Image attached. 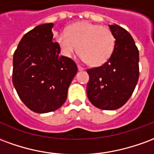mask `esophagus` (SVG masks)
<instances>
[{
    "label": "esophagus",
    "instance_id": "34e87169",
    "mask_svg": "<svg viewBox=\"0 0 154 154\" xmlns=\"http://www.w3.org/2000/svg\"><path fill=\"white\" fill-rule=\"evenodd\" d=\"M77 68H78V70L79 71H82L85 69L83 67H82V66H80V65H77Z\"/></svg>",
    "mask_w": 154,
    "mask_h": 154
}]
</instances>
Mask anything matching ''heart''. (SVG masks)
<instances>
[{
	"mask_svg": "<svg viewBox=\"0 0 154 154\" xmlns=\"http://www.w3.org/2000/svg\"><path fill=\"white\" fill-rule=\"evenodd\" d=\"M56 40L66 57H72L78 46L82 59L92 67L106 63L116 44L115 36L108 27L87 21L71 25L66 33L57 35Z\"/></svg>",
	"mask_w": 154,
	"mask_h": 154,
	"instance_id": "obj_1",
	"label": "heart"
}]
</instances>
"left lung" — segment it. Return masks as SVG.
<instances>
[{
  "label": "left lung",
  "instance_id": "8db88e82",
  "mask_svg": "<svg viewBox=\"0 0 154 154\" xmlns=\"http://www.w3.org/2000/svg\"><path fill=\"white\" fill-rule=\"evenodd\" d=\"M116 38L110 59L100 67L87 69V97L101 110H116L132 96L139 76L138 48L129 32L119 25H109Z\"/></svg>",
  "mask_w": 154,
  "mask_h": 154
}]
</instances>
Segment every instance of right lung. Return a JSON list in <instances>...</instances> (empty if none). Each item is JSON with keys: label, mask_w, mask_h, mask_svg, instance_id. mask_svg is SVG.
I'll list each match as a JSON object with an SVG mask.
<instances>
[{"label": "right lung", "mask_w": 154, "mask_h": 154, "mask_svg": "<svg viewBox=\"0 0 154 154\" xmlns=\"http://www.w3.org/2000/svg\"><path fill=\"white\" fill-rule=\"evenodd\" d=\"M53 25H38L26 33L13 56V85L23 103L36 113L51 112L62 106L77 72L72 59L59 56L60 47L54 42Z\"/></svg>", "instance_id": "obj_1"}]
</instances>
